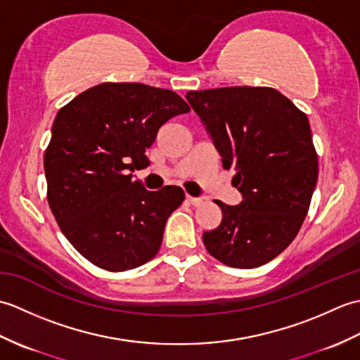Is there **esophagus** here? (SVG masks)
<instances>
[{"instance_id":"1","label":"esophagus","mask_w":360,"mask_h":360,"mask_svg":"<svg viewBox=\"0 0 360 360\" xmlns=\"http://www.w3.org/2000/svg\"><path fill=\"white\" fill-rule=\"evenodd\" d=\"M187 201L192 205H201L202 204L201 198H195V196H187Z\"/></svg>"}]
</instances>
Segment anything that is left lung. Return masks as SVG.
Returning a JSON list of instances; mask_svg holds the SVG:
<instances>
[{"label": "left lung", "mask_w": 360, "mask_h": 360, "mask_svg": "<svg viewBox=\"0 0 360 360\" xmlns=\"http://www.w3.org/2000/svg\"><path fill=\"white\" fill-rule=\"evenodd\" d=\"M186 98L243 196L238 205L217 201L223 219L202 233L205 249L240 269L271 262L300 231L317 184L307 114L267 86L188 91Z\"/></svg>", "instance_id": "1"}]
</instances>
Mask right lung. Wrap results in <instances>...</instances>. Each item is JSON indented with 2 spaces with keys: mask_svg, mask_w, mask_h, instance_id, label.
Returning <instances> with one entry per match:
<instances>
[{
  "mask_svg": "<svg viewBox=\"0 0 360 360\" xmlns=\"http://www.w3.org/2000/svg\"><path fill=\"white\" fill-rule=\"evenodd\" d=\"M188 111L170 89L101 83L57 112L44 153L48 202L68 241L93 264L120 272L158 254L184 192H150L133 172L148 165L145 150L159 128Z\"/></svg>",
  "mask_w": 360,
  "mask_h": 360,
  "instance_id": "obj_1",
  "label": "right lung"
}]
</instances>
